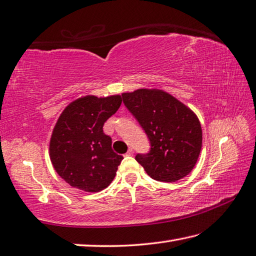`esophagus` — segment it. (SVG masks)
Segmentation results:
<instances>
[{
  "mask_svg": "<svg viewBox=\"0 0 256 256\" xmlns=\"http://www.w3.org/2000/svg\"><path fill=\"white\" fill-rule=\"evenodd\" d=\"M133 153H134V151H133V148H130V150H128V151L126 152V154H125V155H126V156H132V155H133Z\"/></svg>",
  "mask_w": 256,
  "mask_h": 256,
  "instance_id": "esophagus-1",
  "label": "esophagus"
}]
</instances>
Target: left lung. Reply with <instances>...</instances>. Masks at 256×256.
<instances>
[{
    "instance_id": "1",
    "label": "left lung",
    "mask_w": 256,
    "mask_h": 256,
    "mask_svg": "<svg viewBox=\"0 0 256 256\" xmlns=\"http://www.w3.org/2000/svg\"><path fill=\"white\" fill-rule=\"evenodd\" d=\"M123 103L148 134L151 151L135 160L153 180L176 182L186 176L202 148V128L191 108L158 88L122 94Z\"/></svg>"
}]
</instances>
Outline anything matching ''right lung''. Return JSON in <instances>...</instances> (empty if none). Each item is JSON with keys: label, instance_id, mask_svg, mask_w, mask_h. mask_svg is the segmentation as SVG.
<instances>
[{"label": "right lung", "instance_id": "right-lung-1", "mask_svg": "<svg viewBox=\"0 0 256 256\" xmlns=\"http://www.w3.org/2000/svg\"><path fill=\"white\" fill-rule=\"evenodd\" d=\"M121 95H85L60 115L50 140L48 154L55 171L72 188L95 193L106 188L123 160L112 150L103 125L121 106Z\"/></svg>", "mask_w": 256, "mask_h": 256}]
</instances>
